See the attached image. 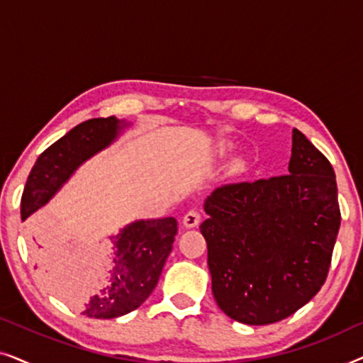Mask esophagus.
<instances>
[{
    "mask_svg": "<svg viewBox=\"0 0 363 363\" xmlns=\"http://www.w3.org/2000/svg\"><path fill=\"white\" fill-rule=\"evenodd\" d=\"M200 221H201V213L198 210L186 211V215L183 216V226L185 228H195L200 225Z\"/></svg>",
    "mask_w": 363,
    "mask_h": 363,
    "instance_id": "obj_1",
    "label": "esophagus"
}]
</instances>
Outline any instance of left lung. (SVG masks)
Here are the masks:
<instances>
[{
	"mask_svg": "<svg viewBox=\"0 0 363 363\" xmlns=\"http://www.w3.org/2000/svg\"><path fill=\"white\" fill-rule=\"evenodd\" d=\"M205 211L211 289L228 317L274 324L324 286L340 228L335 173L297 128L287 175L216 188Z\"/></svg>",
	"mask_w": 363,
	"mask_h": 363,
	"instance_id": "left-lung-1",
	"label": "left lung"
}]
</instances>
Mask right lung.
I'll return each mask as SVG.
<instances>
[{"mask_svg":"<svg viewBox=\"0 0 363 363\" xmlns=\"http://www.w3.org/2000/svg\"><path fill=\"white\" fill-rule=\"evenodd\" d=\"M125 125L116 117L91 118L46 148L24 186L23 220L46 205L74 170L94 153L111 145ZM177 231L175 218H162L135 221L121 230L117 236H111L112 255L104 272V282L89 299L82 314L94 319H113L140 307L155 289ZM52 256H56V245L41 255L44 266L52 262Z\"/></svg>","mask_w":363,"mask_h":363,"instance_id":"1","label":"right lung"}]
</instances>
